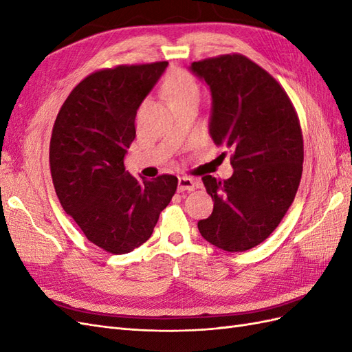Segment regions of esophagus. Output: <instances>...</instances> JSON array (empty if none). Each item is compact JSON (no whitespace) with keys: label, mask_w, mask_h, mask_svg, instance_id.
Listing matches in <instances>:
<instances>
[{"label":"esophagus","mask_w":352,"mask_h":352,"mask_svg":"<svg viewBox=\"0 0 352 352\" xmlns=\"http://www.w3.org/2000/svg\"><path fill=\"white\" fill-rule=\"evenodd\" d=\"M198 185H199L198 180L192 177H179L177 180V189L180 192H184V190H194Z\"/></svg>","instance_id":"34e87169"}]
</instances>
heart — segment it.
Here are the masks:
<instances>
[{"instance_id":"b5f03b06","label":"heart","mask_w":352,"mask_h":352,"mask_svg":"<svg viewBox=\"0 0 352 352\" xmlns=\"http://www.w3.org/2000/svg\"><path fill=\"white\" fill-rule=\"evenodd\" d=\"M163 91L170 105L199 98V87L197 80L192 74H189L185 70H173L172 73H168L163 83Z\"/></svg>"}]
</instances>
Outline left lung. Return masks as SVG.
<instances>
[{"mask_svg": "<svg viewBox=\"0 0 352 352\" xmlns=\"http://www.w3.org/2000/svg\"><path fill=\"white\" fill-rule=\"evenodd\" d=\"M189 70L211 92L208 132L230 153L233 166L228 180L202 177L214 208L198 221V230L223 251H247L279 226L300 186V120L280 85L247 57L194 61Z\"/></svg>", "mask_w": 352, "mask_h": 352, "instance_id": "obj_1", "label": "left lung"}]
</instances>
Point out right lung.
Segmentation results:
<instances>
[{"mask_svg": "<svg viewBox=\"0 0 352 352\" xmlns=\"http://www.w3.org/2000/svg\"><path fill=\"white\" fill-rule=\"evenodd\" d=\"M168 63L95 72L74 88L52 127L51 176L67 214L92 243L127 254L150 239L177 177L136 179L124 170L135 117Z\"/></svg>", "mask_w": 352, "mask_h": 352, "instance_id": "add662e5", "label": "right lung"}]
</instances>
